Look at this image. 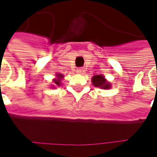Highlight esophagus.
<instances>
[{
	"label": "esophagus",
	"instance_id": "obj_1",
	"mask_svg": "<svg viewBox=\"0 0 157 157\" xmlns=\"http://www.w3.org/2000/svg\"><path fill=\"white\" fill-rule=\"evenodd\" d=\"M76 72H77L78 74H83V73H84V70H83L82 68H78Z\"/></svg>",
	"mask_w": 157,
	"mask_h": 157
}]
</instances>
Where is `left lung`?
Instances as JSON below:
<instances>
[{"instance_id":"left-lung-1","label":"left lung","mask_w":157,"mask_h":157,"mask_svg":"<svg viewBox=\"0 0 157 157\" xmlns=\"http://www.w3.org/2000/svg\"><path fill=\"white\" fill-rule=\"evenodd\" d=\"M92 82H93V84L94 86L101 87L103 89H109L111 87L109 82H106V80L104 78L103 75H94L92 78Z\"/></svg>"}]
</instances>
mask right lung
Listing matches in <instances>:
<instances>
[{"mask_svg": "<svg viewBox=\"0 0 157 157\" xmlns=\"http://www.w3.org/2000/svg\"><path fill=\"white\" fill-rule=\"evenodd\" d=\"M62 77H63V75H60V74H59V75H57V78L58 79H55V80L53 81V82H54V83H55L56 85H61V84H60V82H61V78H62Z\"/></svg>", "mask_w": 157, "mask_h": 157, "instance_id": "1", "label": "right lung"}]
</instances>
